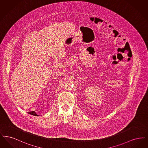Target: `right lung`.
<instances>
[{
	"label": "right lung",
	"mask_w": 148,
	"mask_h": 148,
	"mask_svg": "<svg viewBox=\"0 0 148 148\" xmlns=\"http://www.w3.org/2000/svg\"><path fill=\"white\" fill-rule=\"evenodd\" d=\"M28 114H31L32 115H34V116H39V115H38L36 113H35L34 111H32L30 112H29Z\"/></svg>",
	"instance_id": "1"
}]
</instances>
